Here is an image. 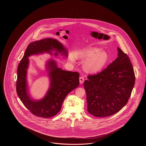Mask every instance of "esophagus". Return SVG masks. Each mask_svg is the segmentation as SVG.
Here are the masks:
<instances>
[{
    "label": "esophagus",
    "instance_id": "1",
    "mask_svg": "<svg viewBox=\"0 0 146 146\" xmlns=\"http://www.w3.org/2000/svg\"><path fill=\"white\" fill-rule=\"evenodd\" d=\"M84 79L83 77H81L79 78V82H80V84H82L84 83Z\"/></svg>",
    "mask_w": 146,
    "mask_h": 146
}]
</instances>
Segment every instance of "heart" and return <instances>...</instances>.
Here are the masks:
<instances>
[{
  "label": "heart",
  "mask_w": 146,
  "mask_h": 146,
  "mask_svg": "<svg viewBox=\"0 0 146 146\" xmlns=\"http://www.w3.org/2000/svg\"><path fill=\"white\" fill-rule=\"evenodd\" d=\"M74 57L77 59L85 60L84 69L90 73L101 71L106 66L109 58L108 53L96 47L77 50L74 52Z\"/></svg>",
  "instance_id": "1"
}]
</instances>
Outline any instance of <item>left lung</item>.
Masks as SVG:
<instances>
[{"label": "left lung", "instance_id": "1", "mask_svg": "<svg viewBox=\"0 0 146 146\" xmlns=\"http://www.w3.org/2000/svg\"><path fill=\"white\" fill-rule=\"evenodd\" d=\"M118 57L99 74L88 76L84 82L88 112L98 117L119 111L127 104L135 81L128 56L117 48Z\"/></svg>", "mask_w": 146, "mask_h": 146}]
</instances>
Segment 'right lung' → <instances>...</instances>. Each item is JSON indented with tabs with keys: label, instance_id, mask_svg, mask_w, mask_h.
<instances>
[{
	"label": "right lung",
	"instance_id": "add662e5",
	"mask_svg": "<svg viewBox=\"0 0 146 146\" xmlns=\"http://www.w3.org/2000/svg\"><path fill=\"white\" fill-rule=\"evenodd\" d=\"M55 56L60 54L68 56V50L62 44L54 38H46L35 40L29 44L24 56L17 69L16 90L18 96L24 106L34 115L48 118L56 115L60 111L66 96L79 84V74L77 72L62 70L57 67L54 59H48L46 63V70L50 79V87L43 98L36 100L29 93L27 72L29 57L34 55L48 53Z\"/></svg>",
	"mask_w": 146,
	"mask_h": 146
}]
</instances>
